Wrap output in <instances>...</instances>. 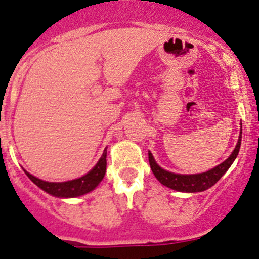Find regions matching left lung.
Wrapping results in <instances>:
<instances>
[{"instance_id": "obj_1", "label": "left lung", "mask_w": 259, "mask_h": 259, "mask_svg": "<svg viewBox=\"0 0 259 259\" xmlns=\"http://www.w3.org/2000/svg\"><path fill=\"white\" fill-rule=\"evenodd\" d=\"M242 131L240 132L239 141H237L236 147H235L234 152L231 153V155L226 159L225 161H223L222 164H219L211 170L207 171V172L202 174H194V175H181V174H174L170 171L164 170L156 164V161L154 160L152 153H148L149 156V164L150 168H152L153 174L155 175L156 179L160 181L166 187L171 188V190L179 191V192H202V191L208 190L211 186H214L222 179V176L226 171L229 170V167L231 166V164L236 159L237 154H239L240 147H241V138H242Z\"/></svg>"}]
</instances>
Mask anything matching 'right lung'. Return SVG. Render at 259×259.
Here are the masks:
<instances>
[{"mask_svg": "<svg viewBox=\"0 0 259 259\" xmlns=\"http://www.w3.org/2000/svg\"><path fill=\"white\" fill-rule=\"evenodd\" d=\"M25 171V170H24ZM106 172V148L104 149L103 155L99 159L94 167L89 171L88 174L79 177V179L71 180L66 182H48L44 180L37 179L25 171L27 176L35 184L37 187L41 188L46 193L51 196L59 197V198H73V197H79L83 194L89 193L94 190L97 186L100 184L101 180Z\"/></svg>", "mask_w": 259, "mask_h": 259, "instance_id": "right-lung-1", "label": "right lung"}]
</instances>
